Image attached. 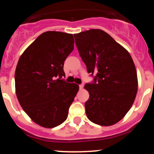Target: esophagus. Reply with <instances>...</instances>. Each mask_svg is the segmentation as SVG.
Masks as SVG:
<instances>
[{
	"label": "esophagus",
	"instance_id": "obj_1",
	"mask_svg": "<svg viewBox=\"0 0 154 154\" xmlns=\"http://www.w3.org/2000/svg\"><path fill=\"white\" fill-rule=\"evenodd\" d=\"M79 89L80 90H82L83 89V87H84V83H82L81 85H79Z\"/></svg>",
	"mask_w": 154,
	"mask_h": 154
}]
</instances>
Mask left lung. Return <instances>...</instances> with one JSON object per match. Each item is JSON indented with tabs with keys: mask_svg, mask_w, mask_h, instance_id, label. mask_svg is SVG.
<instances>
[{
	"mask_svg": "<svg viewBox=\"0 0 154 154\" xmlns=\"http://www.w3.org/2000/svg\"><path fill=\"white\" fill-rule=\"evenodd\" d=\"M75 43L94 82L86 84L89 99L85 103L92 122L111 126L126 115L135 101L137 77L135 63L125 48L101 29L74 35Z\"/></svg>",
	"mask_w": 154,
	"mask_h": 154,
	"instance_id": "left-lung-1",
	"label": "left lung"
}]
</instances>
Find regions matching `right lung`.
Returning <instances> with one entry per match:
<instances>
[{
  "label": "right lung",
  "mask_w": 154,
  "mask_h": 154,
  "mask_svg": "<svg viewBox=\"0 0 154 154\" xmlns=\"http://www.w3.org/2000/svg\"><path fill=\"white\" fill-rule=\"evenodd\" d=\"M74 43L72 34L45 32L26 48L17 65L15 89L19 103L43 128H55L66 119L79 91L78 85L60 79L65 75L63 63Z\"/></svg>",
  "instance_id": "1"
}]
</instances>
